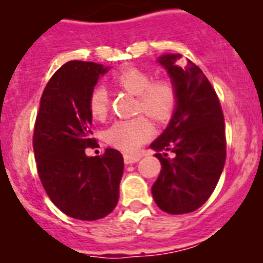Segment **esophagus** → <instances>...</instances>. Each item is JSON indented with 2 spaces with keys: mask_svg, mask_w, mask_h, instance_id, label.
Instances as JSON below:
<instances>
[{
  "mask_svg": "<svg viewBox=\"0 0 263 263\" xmlns=\"http://www.w3.org/2000/svg\"><path fill=\"white\" fill-rule=\"evenodd\" d=\"M139 159H141V156H139V155H129V154L124 155L125 164H133V163H137V161H139Z\"/></svg>",
  "mask_w": 263,
  "mask_h": 263,
  "instance_id": "esophagus-1",
  "label": "esophagus"
}]
</instances>
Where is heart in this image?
Listing matches in <instances>:
<instances>
[{"label": "heart", "mask_w": 263, "mask_h": 263, "mask_svg": "<svg viewBox=\"0 0 263 263\" xmlns=\"http://www.w3.org/2000/svg\"><path fill=\"white\" fill-rule=\"evenodd\" d=\"M113 84L137 95L136 110L147 115L158 124L168 122L179 105V88L170 77L153 79V74L137 66H125L116 74ZM88 110L95 120H104L109 110V98L103 87H95L88 96ZM153 134L147 117L117 121L107 130L105 139L110 146L126 153H134Z\"/></svg>", "instance_id": "obj_1"}]
</instances>
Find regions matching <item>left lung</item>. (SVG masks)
<instances>
[{"instance_id": "1", "label": "left lung", "mask_w": 263, "mask_h": 263, "mask_svg": "<svg viewBox=\"0 0 263 263\" xmlns=\"http://www.w3.org/2000/svg\"><path fill=\"white\" fill-rule=\"evenodd\" d=\"M179 54L159 59L179 88V105L167 129L150 147L161 163L153 197L164 213L196 211L210 198L226 163L224 116L215 90L194 62L175 65Z\"/></svg>"}]
</instances>
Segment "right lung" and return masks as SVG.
I'll return each mask as SVG.
<instances>
[{
    "label": "right lung",
    "mask_w": 263,
    "mask_h": 263,
    "mask_svg": "<svg viewBox=\"0 0 263 263\" xmlns=\"http://www.w3.org/2000/svg\"><path fill=\"white\" fill-rule=\"evenodd\" d=\"M108 67L69 61L44 88L33 127V153L43 187L60 210L79 220H98L113 211L120 196L124 158L115 148L99 156L88 96Z\"/></svg>",
    "instance_id": "right-lung-1"
}]
</instances>
